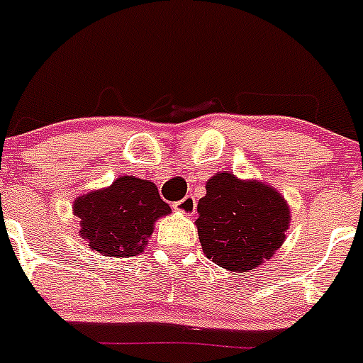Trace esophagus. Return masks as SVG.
I'll list each match as a JSON object with an SVG mask.
<instances>
[{"mask_svg":"<svg viewBox=\"0 0 363 363\" xmlns=\"http://www.w3.org/2000/svg\"><path fill=\"white\" fill-rule=\"evenodd\" d=\"M173 208L177 209V211L183 213V215L192 216L194 213H196V199H194L192 196H186L183 197L182 201H178V203H174Z\"/></svg>","mask_w":363,"mask_h":363,"instance_id":"34e87169","label":"esophagus"}]
</instances>
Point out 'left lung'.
Listing matches in <instances>:
<instances>
[{
	"mask_svg": "<svg viewBox=\"0 0 363 363\" xmlns=\"http://www.w3.org/2000/svg\"><path fill=\"white\" fill-rule=\"evenodd\" d=\"M197 213L204 255L233 272H248L271 259L290 225V208L278 190L227 171L209 178Z\"/></svg>",
	"mask_w": 363,
	"mask_h": 363,
	"instance_id": "8db88e82",
	"label": "left lung"
}]
</instances>
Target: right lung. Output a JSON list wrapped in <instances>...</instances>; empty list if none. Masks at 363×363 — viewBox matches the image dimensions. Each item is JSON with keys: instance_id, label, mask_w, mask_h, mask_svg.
<instances>
[{"instance_id": "1", "label": "right lung", "mask_w": 363, "mask_h": 363, "mask_svg": "<svg viewBox=\"0 0 363 363\" xmlns=\"http://www.w3.org/2000/svg\"><path fill=\"white\" fill-rule=\"evenodd\" d=\"M73 213L80 218V236L104 257L140 255L154 223L171 213L155 183L118 177L110 186L77 197Z\"/></svg>"}]
</instances>
